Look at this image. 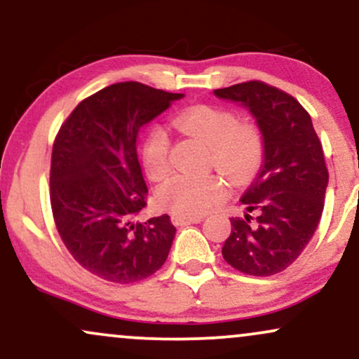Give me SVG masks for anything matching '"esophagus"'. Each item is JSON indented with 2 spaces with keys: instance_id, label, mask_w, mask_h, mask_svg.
I'll use <instances>...</instances> for the list:
<instances>
[{
  "instance_id": "1",
  "label": "esophagus",
  "mask_w": 359,
  "mask_h": 359,
  "mask_svg": "<svg viewBox=\"0 0 359 359\" xmlns=\"http://www.w3.org/2000/svg\"><path fill=\"white\" fill-rule=\"evenodd\" d=\"M203 221V216H177L174 214L172 216V222H174L175 226H185V224H197V222Z\"/></svg>"
}]
</instances>
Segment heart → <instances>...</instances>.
Masks as SVG:
<instances>
[{"label": "heart", "mask_w": 359, "mask_h": 359, "mask_svg": "<svg viewBox=\"0 0 359 359\" xmlns=\"http://www.w3.org/2000/svg\"><path fill=\"white\" fill-rule=\"evenodd\" d=\"M175 126L205 145L203 163L214 167L234 185L246 184L257 174L263 158V142L258 130L238 123L236 114L217 106H194L175 118ZM142 163L151 180L170 170V142L162 128L148 130L142 145ZM228 187L212 172L180 174L160 185L156 204L177 216H201L221 203Z\"/></svg>", "instance_id": "b5f03b06"}]
</instances>
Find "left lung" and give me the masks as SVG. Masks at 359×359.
Returning <instances> with one entry per match:
<instances>
[{
    "label": "left lung",
    "instance_id": "8db88e82",
    "mask_svg": "<svg viewBox=\"0 0 359 359\" xmlns=\"http://www.w3.org/2000/svg\"><path fill=\"white\" fill-rule=\"evenodd\" d=\"M250 111L263 137V165L243 194L222 257L233 269L270 277L299 258L324 209L329 174L312 119L290 94L259 81L214 90Z\"/></svg>",
    "mask_w": 359,
    "mask_h": 359
}]
</instances>
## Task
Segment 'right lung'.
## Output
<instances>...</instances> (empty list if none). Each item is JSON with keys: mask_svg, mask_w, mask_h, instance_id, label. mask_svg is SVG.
<instances>
[{"mask_svg": "<svg viewBox=\"0 0 359 359\" xmlns=\"http://www.w3.org/2000/svg\"><path fill=\"white\" fill-rule=\"evenodd\" d=\"M182 97L118 82L81 101L60 126L50 165L53 219L74 259L102 280L138 282L168 257L170 217L133 221L148 194L137 142L140 128Z\"/></svg>", "mask_w": 359, "mask_h": 359, "instance_id": "right-lung-1", "label": "right lung"}]
</instances>
